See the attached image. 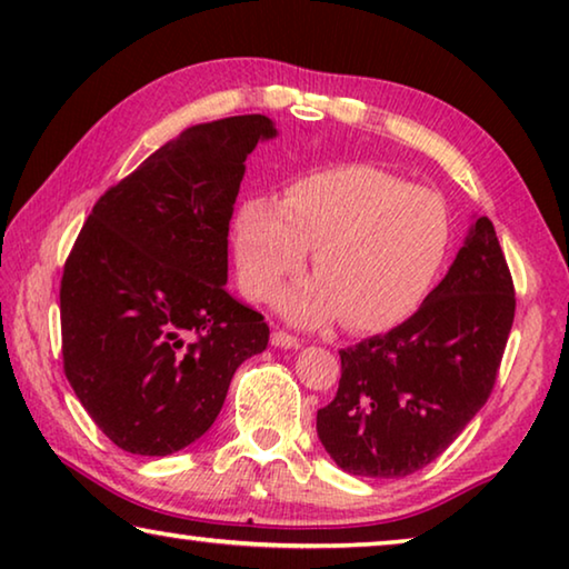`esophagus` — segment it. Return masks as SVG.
Wrapping results in <instances>:
<instances>
[{
    "instance_id": "1",
    "label": "esophagus",
    "mask_w": 569,
    "mask_h": 569,
    "mask_svg": "<svg viewBox=\"0 0 569 569\" xmlns=\"http://www.w3.org/2000/svg\"><path fill=\"white\" fill-rule=\"evenodd\" d=\"M271 343L278 346V349H298V346H301V339H298V336H293V333H286L281 329H276L271 333Z\"/></svg>"
}]
</instances>
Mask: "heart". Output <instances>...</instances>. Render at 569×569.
Masks as SVG:
<instances>
[{
	"mask_svg": "<svg viewBox=\"0 0 569 569\" xmlns=\"http://www.w3.org/2000/svg\"><path fill=\"white\" fill-rule=\"evenodd\" d=\"M449 210L437 192L371 166L323 168L293 180L281 203L240 206L233 253L243 291L273 301L313 248V273L286 296L293 321L339 319L361 333L389 331L419 311L447 263Z\"/></svg>",
	"mask_w": 569,
	"mask_h": 569,
	"instance_id": "heart-1",
	"label": "heart"
}]
</instances>
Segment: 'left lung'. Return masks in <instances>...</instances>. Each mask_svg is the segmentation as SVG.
<instances>
[{
    "label": "left lung",
    "instance_id": "8db88e82",
    "mask_svg": "<svg viewBox=\"0 0 569 569\" xmlns=\"http://www.w3.org/2000/svg\"><path fill=\"white\" fill-rule=\"evenodd\" d=\"M515 283L489 218L417 313L341 349V381L316 431L356 477L401 479L431 465L495 389L515 321Z\"/></svg>",
    "mask_w": 569,
    "mask_h": 569
}]
</instances>
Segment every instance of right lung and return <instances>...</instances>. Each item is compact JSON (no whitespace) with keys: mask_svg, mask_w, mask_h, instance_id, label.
<instances>
[{"mask_svg":"<svg viewBox=\"0 0 569 569\" xmlns=\"http://www.w3.org/2000/svg\"><path fill=\"white\" fill-rule=\"evenodd\" d=\"M266 114L180 132L104 190L64 261L62 366L114 447L166 457L213 427L263 316L226 291L228 226Z\"/></svg>","mask_w":569,"mask_h":569,"instance_id":"obj_1","label":"right lung"}]
</instances>
